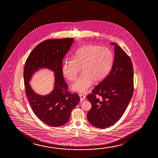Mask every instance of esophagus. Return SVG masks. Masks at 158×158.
<instances>
[{
	"mask_svg": "<svg viewBox=\"0 0 158 158\" xmlns=\"http://www.w3.org/2000/svg\"><path fill=\"white\" fill-rule=\"evenodd\" d=\"M79 96H80V100L81 101H83V100H84L85 99V96L84 94H79Z\"/></svg>",
	"mask_w": 158,
	"mask_h": 158,
	"instance_id": "1",
	"label": "esophagus"
}]
</instances>
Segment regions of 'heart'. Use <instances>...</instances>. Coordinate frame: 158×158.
Returning <instances> with one entry per match:
<instances>
[{
  "mask_svg": "<svg viewBox=\"0 0 158 158\" xmlns=\"http://www.w3.org/2000/svg\"><path fill=\"white\" fill-rule=\"evenodd\" d=\"M114 61V55L109 48L96 45L82 46L76 51L73 59H65L62 73L69 81H74L81 69L82 74L72 85V90L84 93L94 81L100 82L110 73Z\"/></svg>",
  "mask_w": 158,
  "mask_h": 158,
  "instance_id": "obj_1",
  "label": "heart"
}]
</instances>
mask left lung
<instances>
[{
    "mask_svg": "<svg viewBox=\"0 0 158 158\" xmlns=\"http://www.w3.org/2000/svg\"><path fill=\"white\" fill-rule=\"evenodd\" d=\"M114 59L110 73L87 96L92 104L87 118L99 128L116 123L125 111L134 90L133 67L130 56L117 44Z\"/></svg>",
    "mask_w": 158,
    "mask_h": 158,
    "instance_id": "obj_1",
    "label": "left lung"
}]
</instances>
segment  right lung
Segmentation results:
<instances>
[{
	"instance_id": "right-lung-1",
	"label": "right lung",
	"mask_w": 158,
	"mask_h": 158,
	"mask_svg": "<svg viewBox=\"0 0 158 158\" xmlns=\"http://www.w3.org/2000/svg\"><path fill=\"white\" fill-rule=\"evenodd\" d=\"M74 41L69 38L41 42L31 52L24 67V84L31 107L38 119L54 127L67 123L72 110L80 102L77 93L68 91L69 86L61 70L63 58ZM43 68L55 72V81L54 89L50 94L40 96L32 91L29 81L35 72Z\"/></svg>"
}]
</instances>
